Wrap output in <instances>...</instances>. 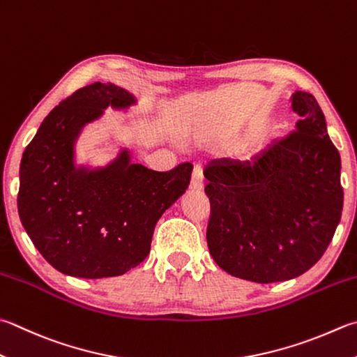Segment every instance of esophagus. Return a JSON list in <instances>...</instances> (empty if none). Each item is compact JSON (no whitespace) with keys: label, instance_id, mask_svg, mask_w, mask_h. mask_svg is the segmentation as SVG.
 Instances as JSON below:
<instances>
[{"label":"esophagus","instance_id":"34e87169","mask_svg":"<svg viewBox=\"0 0 357 357\" xmlns=\"http://www.w3.org/2000/svg\"><path fill=\"white\" fill-rule=\"evenodd\" d=\"M202 180H204V169L200 165H194L192 167V176H191V188L192 190H200Z\"/></svg>","mask_w":357,"mask_h":357}]
</instances>
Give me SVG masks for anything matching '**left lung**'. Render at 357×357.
I'll return each instance as SVG.
<instances>
[{
  "mask_svg": "<svg viewBox=\"0 0 357 357\" xmlns=\"http://www.w3.org/2000/svg\"><path fill=\"white\" fill-rule=\"evenodd\" d=\"M292 109L301 116L295 129L253 163L220 160L204 171L211 257L233 277L255 283L309 271L333 241L344 208L340 153L317 99L297 91Z\"/></svg>",
  "mask_w": 357,
  "mask_h": 357,
  "instance_id": "1",
  "label": "left lung"
}]
</instances>
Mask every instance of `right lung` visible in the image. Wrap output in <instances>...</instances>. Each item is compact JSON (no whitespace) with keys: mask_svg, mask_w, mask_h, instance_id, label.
I'll list each match as a JSON object with an SVG mask.
<instances>
[{"mask_svg":"<svg viewBox=\"0 0 357 357\" xmlns=\"http://www.w3.org/2000/svg\"><path fill=\"white\" fill-rule=\"evenodd\" d=\"M132 102L113 84L79 89L54 107L23 152L20 219L42 257L65 275L107 278L137 267L151 252L157 220L190 185L188 161L158 172L123 152L100 169L74 165L79 130L109 105Z\"/></svg>","mask_w":357,"mask_h":357,"instance_id":"right-lung-1","label":"right lung"}]
</instances>
